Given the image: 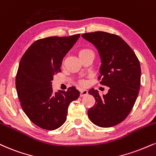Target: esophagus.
<instances>
[{"instance_id":"esophagus-1","label":"esophagus","mask_w":156,"mask_h":156,"mask_svg":"<svg viewBox=\"0 0 156 156\" xmlns=\"http://www.w3.org/2000/svg\"><path fill=\"white\" fill-rule=\"evenodd\" d=\"M88 94V91L86 89H82L80 90V97H83L85 96V95H86Z\"/></svg>"}]
</instances>
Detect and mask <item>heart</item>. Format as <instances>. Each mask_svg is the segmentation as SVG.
<instances>
[{
    "instance_id": "b5f03b06",
    "label": "heart",
    "mask_w": 156,
    "mask_h": 156,
    "mask_svg": "<svg viewBox=\"0 0 156 156\" xmlns=\"http://www.w3.org/2000/svg\"><path fill=\"white\" fill-rule=\"evenodd\" d=\"M91 51L90 49H88V48H82V49L79 50V51H78V55H79V57H81V56L83 55H85L86 54H89V53H91ZM81 83L82 84H85V81H81Z\"/></svg>"
}]
</instances>
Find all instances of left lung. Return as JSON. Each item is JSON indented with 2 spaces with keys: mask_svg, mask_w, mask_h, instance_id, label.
Masks as SVG:
<instances>
[{
  "mask_svg": "<svg viewBox=\"0 0 156 156\" xmlns=\"http://www.w3.org/2000/svg\"><path fill=\"white\" fill-rule=\"evenodd\" d=\"M81 36L98 51L101 59L99 78L102 85L110 88L102 96L97 90H89L96 102L88 110V116L98 126H113L128 116L137 98L141 78L140 61L119 35L97 31Z\"/></svg>",
  "mask_w": 156,
  "mask_h": 156,
  "instance_id": "obj_1",
  "label": "left lung"
}]
</instances>
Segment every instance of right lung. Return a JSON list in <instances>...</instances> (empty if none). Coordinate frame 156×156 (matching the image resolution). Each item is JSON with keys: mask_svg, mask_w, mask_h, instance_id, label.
I'll list each match as a JSON object with an SVG mask.
<instances>
[{"mask_svg": "<svg viewBox=\"0 0 156 156\" xmlns=\"http://www.w3.org/2000/svg\"><path fill=\"white\" fill-rule=\"evenodd\" d=\"M48 37L35 41L22 56L16 76V89L24 113L37 126L54 130L67 119L70 102L79 97L74 86L54 92L51 80L60 72L63 58L79 38Z\"/></svg>", "mask_w": 156, "mask_h": 156, "instance_id": "right-lung-1", "label": "right lung"}]
</instances>
